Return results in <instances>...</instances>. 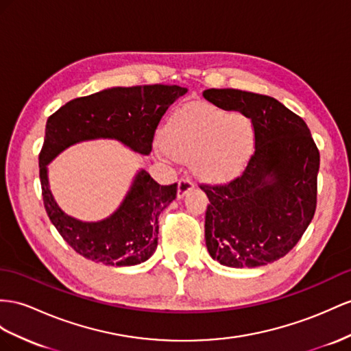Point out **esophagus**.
Segmentation results:
<instances>
[{
  "label": "esophagus",
  "instance_id": "esophagus-1",
  "mask_svg": "<svg viewBox=\"0 0 351 351\" xmlns=\"http://www.w3.org/2000/svg\"><path fill=\"white\" fill-rule=\"evenodd\" d=\"M193 188H194V182L191 181V178L184 176V178L179 179V182H178V199H182V197L188 191H191Z\"/></svg>",
  "mask_w": 351,
  "mask_h": 351
}]
</instances>
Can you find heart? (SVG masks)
I'll return each instance as SVG.
<instances>
[{
    "instance_id": "1",
    "label": "heart",
    "mask_w": 351,
    "mask_h": 351,
    "mask_svg": "<svg viewBox=\"0 0 351 351\" xmlns=\"http://www.w3.org/2000/svg\"><path fill=\"white\" fill-rule=\"evenodd\" d=\"M163 143L157 149L182 161L210 181L237 175L254 149V128L245 115L222 108L194 104L170 115L163 128Z\"/></svg>"
}]
</instances>
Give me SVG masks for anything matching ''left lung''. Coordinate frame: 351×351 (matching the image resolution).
<instances>
[{"label":"left lung","mask_w":351,"mask_h":351,"mask_svg":"<svg viewBox=\"0 0 351 351\" xmlns=\"http://www.w3.org/2000/svg\"><path fill=\"white\" fill-rule=\"evenodd\" d=\"M203 96L247 117L255 133L243 173L223 185L200 184L210 202L206 246L227 267L271 264L291 252L316 212L319 149L305 121L274 97L236 88Z\"/></svg>","instance_id":"8db88e82"}]
</instances>
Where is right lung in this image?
<instances>
[{"label": "right lung", "mask_w": 351, "mask_h": 351, "mask_svg": "<svg viewBox=\"0 0 351 351\" xmlns=\"http://www.w3.org/2000/svg\"><path fill=\"white\" fill-rule=\"evenodd\" d=\"M185 93V87L165 84L112 87L73 99L49 117L38 157L43 202L51 223L77 254L117 267L147 261L157 247L158 215L176 199L178 184L160 185L141 170L111 217L83 222L68 217L53 199L47 165L74 143L99 138L117 139L148 156L160 120Z\"/></svg>", "instance_id": "1"}]
</instances>
